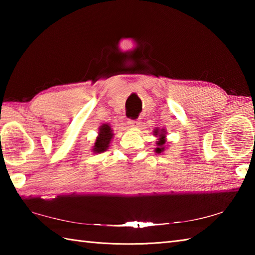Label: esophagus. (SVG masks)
I'll use <instances>...</instances> for the list:
<instances>
[{
    "label": "esophagus",
    "instance_id": "obj_1",
    "mask_svg": "<svg viewBox=\"0 0 255 255\" xmlns=\"http://www.w3.org/2000/svg\"><path fill=\"white\" fill-rule=\"evenodd\" d=\"M128 124L130 127H139L141 123H140V121H129Z\"/></svg>",
    "mask_w": 255,
    "mask_h": 255
}]
</instances>
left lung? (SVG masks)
<instances>
[{
  "mask_svg": "<svg viewBox=\"0 0 255 255\" xmlns=\"http://www.w3.org/2000/svg\"><path fill=\"white\" fill-rule=\"evenodd\" d=\"M153 134L158 138L156 140V148L154 151L156 153H162L164 152L166 149V130L165 129H160V128H155L153 130Z\"/></svg>",
  "mask_w": 255,
  "mask_h": 255,
  "instance_id": "1",
  "label": "left lung"
}]
</instances>
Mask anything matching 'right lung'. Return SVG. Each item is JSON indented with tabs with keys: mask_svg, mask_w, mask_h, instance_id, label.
<instances>
[{
	"mask_svg": "<svg viewBox=\"0 0 255 255\" xmlns=\"http://www.w3.org/2000/svg\"><path fill=\"white\" fill-rule=\"evenodd\" d=\"M113 130L108 124H103L99 128V134H97L96 140L92 149V152L94 153H102L110 148L111 141L113 139Z\"/></svg>",
	"mask_w": 255,
	"mask_h": 255,
	"instance_id": "right-lung-1",
	"label": "right lung"
}]
</instances>
